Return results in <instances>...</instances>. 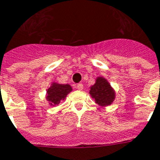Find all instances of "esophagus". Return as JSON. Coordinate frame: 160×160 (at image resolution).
<instances>
[{
  "instance_id": "esophagus-1",
  "label": "esophagus",
  "mask_w": 160,
  "mask_h": 160,
  "mask_svg": "<svg viewBox=\"0 0 160 160\" xmlns=\"http://www.w3.org/2000/svg\"><path fill=\"white\" fill-rule=\"evenodd\" d=\"M76 88H77L79 90H82V89H83V84H81V83L78 84L77 85H76Z\"/></svg>"
}]
</instances>
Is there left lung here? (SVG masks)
<instances>
[{"instance_id": "obj_1", "label": "left lung", "mask_w": 160, "mask_h": 160, "mask_svg": "<svg viewBox=\"0 0 160 160\" xmlns=\"http://www.w3.org/2000/svg\"><path fill=\"white\" fill-rule=\"evenodd\" d=\"M89 93L95 102L101 106H108L115 98V93L104 78L98 77L96 83L90 87Z\"/></svg>"}]
</instances>
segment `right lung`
<instances>
[{
    "label": "right lung",
    "mask_w": 160,
    "mask_h": 160,
    "mask_svg": "<svg viewBox=\"0 0 160 160\" xmlns=\"http://www.w3.org/2000/svg\"><path fill=\"white\" fill-rule=\"evenodd\" d=\"M72 90L71 85L69 84H60L53 83L51 88L47 91V99L51 105L59 104L61 100L65 99L70 92Z\"/></svg>",
    "instance_id": "add662e5"
}]
</instances>
